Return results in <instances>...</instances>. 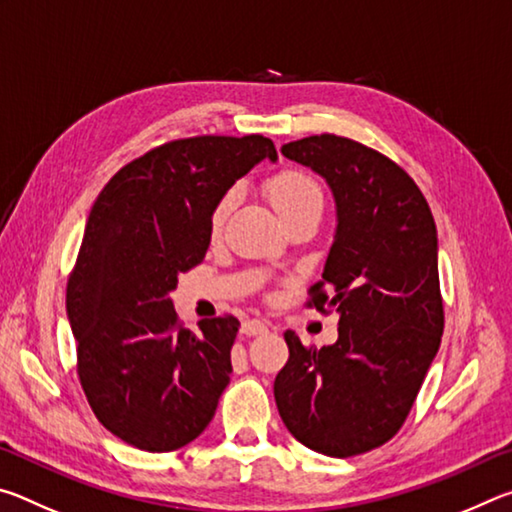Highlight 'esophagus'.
Listing matches in <instances>:
<instances>
[{
	"mask_svg": "<svg viewBox=\"0 0 512 512\" xmlns=\"http://www.w3.org/2000/svg\"><path fill=\"white\" fill-rule=\"evenodd\" d=\"M241 332H244L246 336H257V334H266V332H268V325L264 323V320L250 318V320H246V323H244V325H241Z\"/></svg>",
	"mask_w": 512,
	"mask_h": 512,
	"instance_id": "34e87169",
	"label": "esophagus"
}]
</instances>
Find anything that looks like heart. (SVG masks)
<instances>
[{"label": "heart", "instance_id": "1", "mask_svg": "<svg viewBox=\"0 0 512 512\" xmlns=\"http://www.w3.org/2000/svg\"><path fill=\"white\" fill-rule=\"evenodd\" d=\"M264 189L268 201L275 207V212L282 216L284 223L298 214L323 212V189H320V185L309 176V173L300 169H282L273 173V176L264 183ZM235 201L237 192L232 189V192L225 194L221 201L216 203L210 219L212 235H219L230 210L235 207Z\"/></svg>", "mask_w": 512, "mask_h": 512}]
</instances>
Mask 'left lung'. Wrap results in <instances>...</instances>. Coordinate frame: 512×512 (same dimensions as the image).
Wrapping results in <instances>:
<instances>
[{
	"label": "left lung",
	"instance_id": "left-lung-1",
	"mask_svg": "<svg viewBox=\"0 0 512 512\" xmlns=\"http://www.w3.org/2000/svg\"><path fill=\"white\" fill-rule=\"evenodd\" d=\"M282 155L332 189L336 232L309 307L339 314V339L307 348L284 332L275 404L302 445L348 458L400 431L440 348L436 223L409 173L348 137L311 135Z\"/></svg>",
	"mask_w": 512,
	"mask_h": 512
}]
</instances>
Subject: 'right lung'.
<instances>
[{"label":"right lung","mask_w":512,"mask_h":512,"mask_svg":"<svg viewBox=\"0 0 512 512\" xmlns=\"http://www.w3.org/2000/svg\"><path fill=\"white\" fill-rule=\"evenodd\" d=\"M262 160H277L262 135L176 140L119 169L92 205L67 282L79 379L103 427L144 452L201 436L230 384L239 320L192 332L169 293L203 262L216 203Z\"/></svg>","instance_id":"obj_1"}]
</instances>
